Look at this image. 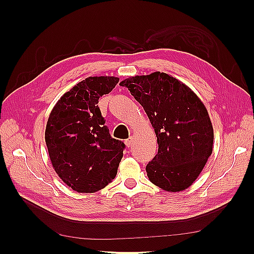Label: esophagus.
I'll use <instances>...</instances> for the list:
<instances>
[{
	"label": "esophagus",
	"instance_id": "obj_1",
	"mask_svg": "<svg viewBox=\"0 0 254 254\" xmlns=\"http://www.w3.org/2000/svg\"><path fill=\"white\" fill-rule=\"evenodd\" d=\"M125 144H126L127 147H130V146L133 144V137L132 136H129L127 140H125Z\"/></svg>",
	"mask_w": 254,
	"mask_h": 254
}]
</instances>
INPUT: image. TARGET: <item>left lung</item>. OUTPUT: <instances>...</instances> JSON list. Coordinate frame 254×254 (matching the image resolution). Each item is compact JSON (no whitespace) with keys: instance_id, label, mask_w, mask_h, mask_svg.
Masks as SVG:
<instances>
[{"instance_id":"obj_1","label":"left lung","mask_w":254,"mask_h":254,"mask_svg":"<svg viewBox=\"0 0 254 254\" xmlns=\"http://www.w3.org/2000/svg\"><path fill=\"white\" fill-rule=\"evenodd\" d=\"M155 128L158 153L146 165L149 180L167 191L191 186L213 150V126L204 105L187 84L155 72L123 80Z\"/></svg>"}]
</instances>
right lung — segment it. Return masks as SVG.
Instances as JSON below:
<instances>
[{
	"label": "right lung",
	"mask_w": 254,
	"mask_h": 254,
	"mask_svg": "<svg viewBox=\"0 0 254 254\" xmlns=\"http://www.w3.org/2000/svg\"><path fill=\"white\" fill-rule=\"evenodd\" d=\"M119 82L95 76L78 82L60 97L45 128L53 167L78 193H94L115 178L125 144L110 135L98 99Z\"/></svg>",
	"instance_id": "obj_1"
}]
</instances>
